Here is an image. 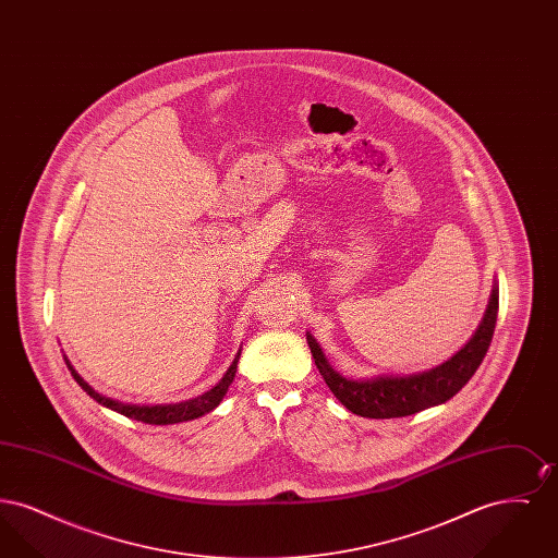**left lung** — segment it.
<instances>
[{
  "label": "left lung",
  "instance_id": "8db88e82",
  "mask_svg": "<svg viewBox=\"0 0 558 558\" xmlns=\"http://www.w3.org/2000/svg\"><path fill=\"white\" fill-rule=\"evenodd\" d=\"M498 319V291L492 292L487 312L469 345L446 364L412 376H380L372 380H351L330 368L316 339L307 332V343L326 385L349 412L364 418H401L453 398L477 372L494 337Z\"/></svg>",
  "mask_w": 558,
  "mask_h": 558
}]
</instances>
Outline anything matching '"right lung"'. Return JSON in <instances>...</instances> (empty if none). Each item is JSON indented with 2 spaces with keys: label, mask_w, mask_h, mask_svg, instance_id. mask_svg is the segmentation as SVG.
<instances>
[{
  "label": "right lung",
  "mask_w": 558,
  "mask_h": 558,
  "mask_svg": "<svg viewBox=\"0 0 558 558\" xmlns=\"http://www.w3.org/2000/svg\"><path fill=\"white\" fill-rule=\"evenodd\" d=\"M239 355L234 357L232 366L228 368V372L223 374V378L213 387L211 391H207L205 396L201 398L190 399V401H182V403H167V405H133V403H123V401H117V399L105 398L100 396L98 391H94L80 374L75 372V368L69 364L66 360V366L73 374V378L80 383L81 389L89 396V398L96 399L98 403H102L105 408H110L128 418H133L137 423H146V425H175V423H186V421H194L207 412H211L213 408L219 405V401L226 396L228 387L232 385L234 380V374H236V364H239Z\"/></svg>",
  "instance_id": "add662e5"
}]
</instances>
